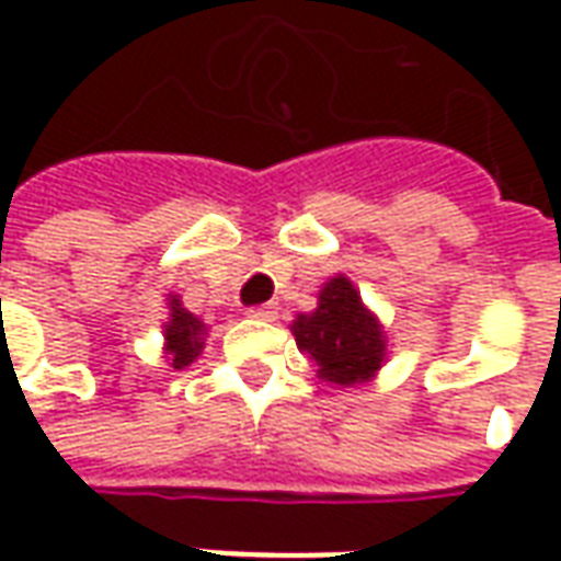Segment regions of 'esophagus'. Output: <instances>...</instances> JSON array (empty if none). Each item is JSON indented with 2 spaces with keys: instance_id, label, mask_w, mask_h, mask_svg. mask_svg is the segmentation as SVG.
<instances>
[{
  "instance_id": "34e87169",
  "label": "esophagus",
  "mask_w": 561,
  "mask_h": 561,
  "mask_svg": "<svg viewBox=\"0 0 561 561\" xmlns=\"http://www.w3.org/2000/svg\"><path fill=\"white\" fill-rule=\"evenodd\" d=\"M248 317H250V320H262V323H272L274 317H277V308H274V305H260V308H250Z\"/></svg>"
}]
</instances>
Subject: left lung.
I'll return each instance as SVG.
<instances>
[{
    "label": "left lung",
    "instance_id": "obj_1",
    "mask_svg": "<svg viewBox=\"0 0 561 561\" xmlns=\"http://www.w3.org/2000/svg\"><path fill=\"white\" fill-rule=\"evenodd\" d=\"M299 351L332 387H359L375 380L389 356L387 329L353 287L347 274L329 277L311 313H296L289 325Z\"/></svg>",
    "mask_w": 561,
    "mask_h": 561
}]
</instances>
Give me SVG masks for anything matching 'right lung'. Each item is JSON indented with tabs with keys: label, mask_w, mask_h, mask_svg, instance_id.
Segmentation results:
<instances>
[{
	"label": "right lung",
	"mask_w": 561,
	"mask_h": 561,
	"mask_svg": "<svg viewBox=\"0 0 561 561\" xmlns=\"http://www.w3.org/2000/svg\"><path fill=\"white\" fill-rule=\"evenodd\" d=\"M205 337H208V323L193 311H186L178 293H169V317L162 323L165 363L172 365V368H186L193 359L202 356Z\"/></svg>",
	"instance_id": "1"
}]
</instances>
